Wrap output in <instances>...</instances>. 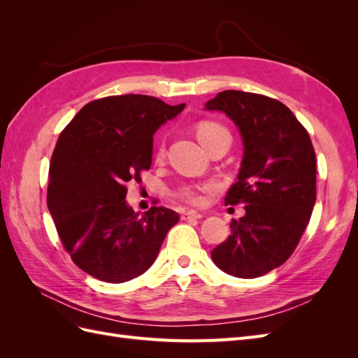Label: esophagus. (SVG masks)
I'll list each match as a JSON object with an SVG mask.
<instances>
[{
	"label": "esophagus",
	"instance_id": "obj_1",
	"mask_svg": "<svg viewBox=\"0 0 358 358\" xmlns=\"http://www.w3.org/2000/svg\"><path fill=\"white\" fill-rule=\"evenodd\" d=\"M201 218H203V215L196 210H188L182 215V220H185V221L187 220H201Z\"/></svg>",
	"mask_w": 358,
	"mask_h": 358
}]
</instances>
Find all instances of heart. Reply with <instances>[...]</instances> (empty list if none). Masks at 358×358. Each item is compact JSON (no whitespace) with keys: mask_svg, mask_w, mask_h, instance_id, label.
Wrapping results in <instances>:
<instances>
[{"mask_svg":"<svg viewBox=\"0 0 358 358\" xmlns=\"http://www.w3.org/2000/svg\"><path fill=\"white\" fill-rule=\"evenodd\" d=\"M196 134H197V138L200 140V143L204 148H208L213 140H216L220 136L230 134V133L227 131V128H224L218 122L201 121L196 127ZM162 152H164V148H162V145H159L157 149V157H162ZM215 189H216V185L213 182H203V183H197V185L180 187L176 192V196L183 201L191 203V204H203L206 194H209Z\"/></svg>","mask_w":358,"mask_h":358,"instance_id":"heart-1","label":"heart"}]
</instances>
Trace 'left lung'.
<instances>
[{"mask_svg":"<svg viewBox=\"0 0 358 358\" xmlns=\"http://www.w3.org/2000/svg\"><path fill=\"white\" fill-rule=\"evenodd\" d=\"M239 128L243 159L225 204H246L231 234L212 251L222 272L251 279L282 266L294 252L317 200V159L309 133L270 96L222 91L206 103Z\"/></svg>","mask_w":358,"mask_h":358,"instance_id":"left-lung-1","label":"left lung"}]
</instances>
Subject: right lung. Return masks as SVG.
Returning a JSON list of instances; mask_svg holds the SVG:
<instances>
[{"label": "right lung", "instance_id": "obj_1", "mask_svg": "<svg viewBox=\"0 0 358 358\" xmlns=\"http://www.w3.org/2000/svg\"><path fill=\"white\" fill-rule=\"evenodd\" d=\"M185 104L155 96L112 95L85 104L62 129L50 159L48 208L73 263L104 282L121 284L154 264L179 215L128 208L127 182L152 164L154 133Z\"/></svg>", "mask_w": 358, "mask_h": 358}]
</instances>
